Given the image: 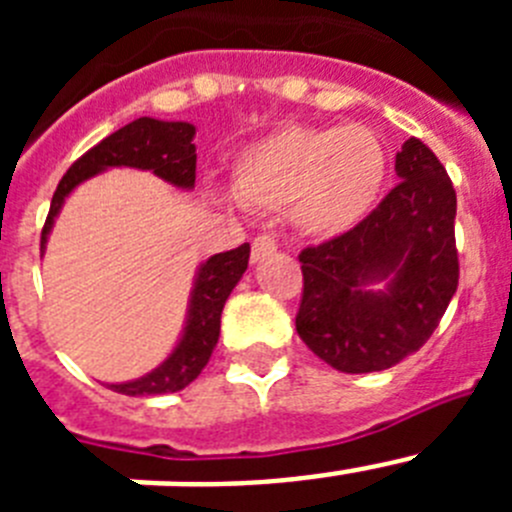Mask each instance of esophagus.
<instances>
[{
    "label": "esophagus",
    "mask_w": 512,
    "mask_h": 512,
    "mask_svg": "<svg viewBox=\"0 0 512 512\" xmlns=\"http://www.w3.org/2000/svg\"><path fill=\"white\" fill-rule=\"evenodd\" d=\"M277 251V241L271 238V235H256L253 238V246H251V259L253 261H264L266 256H271V253Z\"/></svg>",
    "instance_id": "obj_1"
}]
</instances>
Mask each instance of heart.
Wrapping results in <instances>:
<instances>
[{
	"label": "heart",
	"mask_w": 512,
	"mask_h": 512,
	"mask_svg": "<svg viewBox=\"0 0 512 512\" xmlns=\"http://www.w3.org/2000/svg\"><path fill=\"white\" fill-rule=\"evenodd\" d=\"M387 174V148L366 125H287L238 156L230 189L243 207L289 210L305 235L333 238L374 210Z\"/></svg>",
	"instance_id": "obj_1"
}]
</instances>
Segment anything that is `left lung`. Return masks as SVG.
Wrapping results in <instances>:
<instances>
[{
    "label": "left lung",
    "instance_id": "left-lung-1",
    "mask_svg": "<svg viewBox=\"0 0 512 512\" xmlns=\"http://www.w3.org/2000/svg\"><path fill=\"white\" fill-rule=\"evenodd\" d=\"M395 171L402 182L372 215L300 253L297 333L338 372H382L415 354L459 284L449 174L418 138L402 143Z\"/></svg>",
    "mask_w": 512,
    "mask_h": 512
}]
</instances>
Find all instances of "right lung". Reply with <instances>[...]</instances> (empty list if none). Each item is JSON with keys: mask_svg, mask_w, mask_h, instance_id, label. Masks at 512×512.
I'll list each match as a JSON object with an SVG mask.
<instances>
[{"mask_svg": "<svg viewBox=\"0 0 512 512\" xmlns=\"http://www.w3.org/2000/svg\"><path fill=\"white\" fill-rule=\"evenodd\" d=\"M192 140L194 125L189 122L138 117V120L128 122L125 128L107 135L102 143L89 148L63 174L61 184L53 194L51 212L45 217L43 235H40V251H45L48 235H51L56 215L61 212L66 197L81 182H87L102 171L115 169V166H130V169L153 171L164 182L179 189H192L194 171H197V148ZM248 256H251V246L243 243L233 251L215 253L205 264H200L192 284V295H189L184 333L169 359L161 361L146 377L110 384V390L130 397L166 395V392L184 390L187 384L200 377L215 351L217 338H220V315H223L225 300L230 297L235 284L241 282L243 271L248 269Z\"/></svg>", "mask_w": 512, "mask_h": 512, "instance_id": "right-lung-1", "label": "right lung"}]
</instances>
